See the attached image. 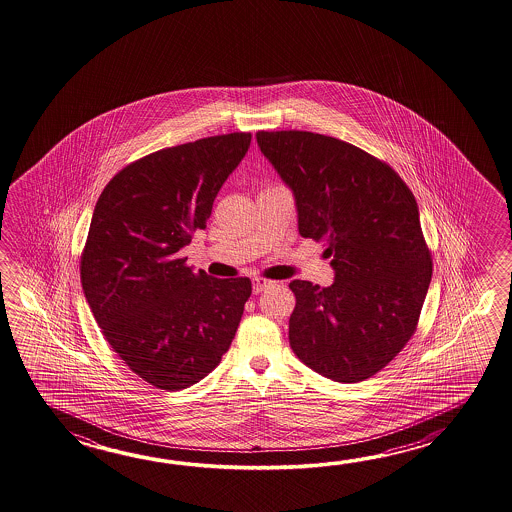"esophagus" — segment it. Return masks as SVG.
Instances as JSON below:
<instances>
[{
    "instance_id": "34e87169",
    "label": "esophagus",
    "mask_w": 512,
    "mask_h": 512,
    "mask_svg": "<svg viewBox=\"0 0 512 512\" xmlns=\"http://www.w3.org/2000/svg\"><path fill=\"white\" fill-rule=\"evenodd\" d=\"M272 285H274V283H272L271 280H265V278H254V280H252V291H254V294H260L261 291L269 289Z\"/></svg>"
}]
</instances>
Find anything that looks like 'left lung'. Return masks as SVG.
<instances>
[{
	"label": "left lung",
	"instance_id": "8db88e82",
	"mask_svg": "<svg viewBox=\"0 0 512 512\" xmlns=\"http://www.w3.org/2000/svg\"><path fill=\"white\" fill-rule=\"evenodd\" d=\"M261 153L293 190L298 230L326 245L335 282L289 283L294 355L337 382L381 371L417 329L432 280L419 208L390 164L311 131H258Z\"/></svg>",
	"mask_w": 512,
	"mask_h": 512
}]
</instances>
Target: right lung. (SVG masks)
<instances>
[{
    "instance_id": "add662e5",
    "label": "right lung",
    "mask_w": 512,
    "mask_h": 512,
    "mask_svg": "<svg viewBox=\"0 0 512 512\" xmlns=\"http://www.w3.org/2000/svg\"><path fill=\"white\" fill-rule=\"evenodd\" d=\"M227 133L150 153L98 197L80 280L109 346L155 388L207 377L229 351L252 293L249 278H212L179 251L207 229L219 188L251 146Z\"/></svg>"
}]
</instances>
